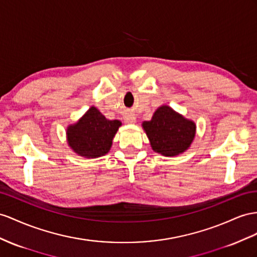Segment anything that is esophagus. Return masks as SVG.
Returning <instances> with one entry per match:
<instances>
[{"instance_id":"esophagus-1","label":"esophagus","mask_w":257,"mask_h":257,"mask_svg":"<svg viewBox=\"0 0 257 257\" xmlns=\"http://www.w3.org/2000/svg\"><path fill=\"white\" fill-rule=\"evenodd\" d=\"M124 121L127 123H135L136 122V117L134 115H129L124 118Z\"/></svg>"}]
</instances>
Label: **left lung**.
Masks as SVG:
<instances>
[{"instance_id":"1","label":"left lung","mask_w":257,"mask_h":257,"mask_svg":"<svg viewBox=\"0 0 257 257\" xmlns=\"http://www.w3.org/2000/svg\"><path fill=\"white\" fill-rule=\"evenodd\" d=\"M142 127L151 147L164 156H177L187 151L195 137L196 126L167 105L155 110L152 119L143 121Z\"/></svg>"}]
</instances>
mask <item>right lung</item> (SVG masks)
Wrapping results in <instances>:
<instances>
[{
  "mask_svg": "<svg viewBox=\"0 0 257 257\" xmlns=\"http://www.w3.org/2000/svg\"><path fill=\"white\" fill-rule=\"evenodd\" d=\"M121 126L119 120H109L96 107L92 106L76 123L66 131L68 146L85 159H96L108 153L111 143Z\"/></svg>",
  "mask_w": 257,
  "mask_h": 257,
  "instance_id": "right-lung-1",
  "label": "right lung"
}]
</instances>
